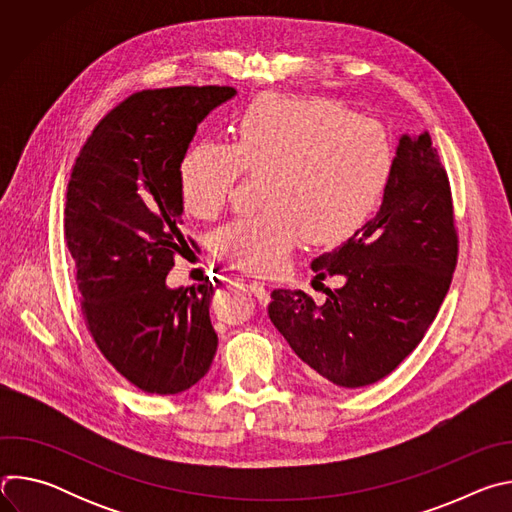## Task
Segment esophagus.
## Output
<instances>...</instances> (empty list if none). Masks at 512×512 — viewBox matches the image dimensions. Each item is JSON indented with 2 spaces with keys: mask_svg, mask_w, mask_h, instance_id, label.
Here are the masks:
<instances>
[{
  "mask_svg": "<svg viewBox=\"0 0 512 512\" xmlns=\"http://www.w3.org/2000/svg\"><path fill=\"white\" fill-rule=\"evenodd\" d=\"M249 289L255 294V298L261 302V304H267L269 300V294H267V285L261 283V281H249Z\"/></svg>",
  "mask_w": 512,
  "mask_h": 512,
  "instance_id": "34e87169",
  "label": "esophagus"
}]
</instances>
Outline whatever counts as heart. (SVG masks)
Listing matches in <instances>:
<instances>
[{
  "label": "heart",
  "mask_w": 512,
  "mask_h": 512,
  "mask_svg": "<svg viewBox=\"0 0 512 512\" xmlns=\"http://www.w3.org/2000/svg\"><path fill=\"white\" fill-rule=\"evenodd\" d=\"M393 172L387 131L330 101L269 95L241 115L233 141H200L180 164L186 210L212 218L241 174L263 178L265 210L214 235L216 255L251 275L277 273L302 235L332 245L356 233L377 208Z\"/></svg>",
  "instance_id": "heart-1"
}]
</instances>
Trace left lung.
<instances>
[{"label": "left lung", "instance_id": "left-lung-1", "mask_svg": "<svg viewBox=\"0 0 512 512\" xmlns=\"http://www.w3.org/2000/svg\"><path fill=\"white\" fill-rule=\"evenodd\" d=\"M458 261L446 168L423 131L401 135L379 212L312 261L342 275L318 306L302 289H273L269 318L320 383L356 389L393 373L425 336Z\"/></svg>", "mask_w": 512, "mask_h": 512}]
</instances>
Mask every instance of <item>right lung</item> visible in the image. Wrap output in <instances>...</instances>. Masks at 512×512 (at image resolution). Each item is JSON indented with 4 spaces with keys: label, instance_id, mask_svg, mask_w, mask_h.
Returning <instances> with one entry per match:
<instances>
[{
    "label": "right lung",
    "instance_id": "1",
    "mask_svg": "<svg viewBox=\"0 0 512 512\" xmlns=\"http://www.w3.org/2000/svg\"><path fill=\"white\" fill-rule=\"evenodd\" d=\"M233 87L139 91L109 111L72 168L64 239L97 348L131 385L176 395L210 369L216 285L170 289L182 235L180 164L198 123ZM194 245V241H190Z\"/></svg>",
    "mask_w": 512,
    "mask_h": 512
}]
</instances>
